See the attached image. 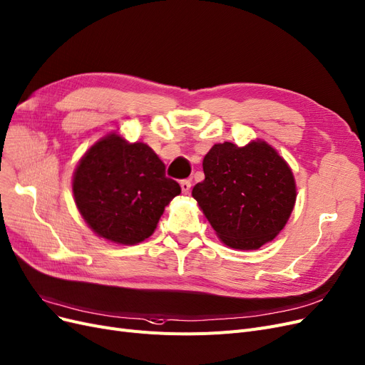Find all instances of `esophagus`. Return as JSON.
<instances>
[{
  "label": "esophagus",
  "mask_w": 365,
  "mask_h": 365,
  "mask_svg": "<svg viewBox=\"0 0 365 365\" xmlns=\"http://www.w3.org/2000/svg\"><path fill=\"white\" fill-rule=\"evenodd\" d=\"M180 185H181V190H182V193H184V195H187L188 192H190V188H192V181H190V180H181Z\"/></svg>",
  "instance_id": "esophagus-1"
}]
</instances>
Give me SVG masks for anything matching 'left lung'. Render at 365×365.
I'll return each instance as SVG.
<instances>
[{
    "mask_svg": "<svg viewBox=\"0 0 365 365\" xmlns=\"http://www.w3.org/2000/svg\"><path fill=\"white\" fill-rule=\"evenodd\" d=\"M202 166L205 180L192 195L226 246L258 249L279 234L296 202V184L272 146L219 143Z\"/></svg>",
    "mask_w": 365,
    "mask_h": 365,
    "instance_id": "left-lung-1",
    "label": "left lung"
}]
</instances>
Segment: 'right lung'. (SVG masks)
I'll return each mask as SVG.
<instances>
[{
	"mask_svg": "<svg viewBox=\"0 0 365 365\" xmlns=\"http://www.w3.org/2000/svg\"><path fill=\"white\" fill-rule=\"evenodd\" d=\"M73 196L91 228L110 242H143L170 200L181 193L166 166L145 143L110 134L87 153L73 175Z\"/></svg>",
	"mask_w": 365,
	"mask_h": 365,
	"instance_id": "obj_1",
	"label": "right lung"
}]
</instances>
